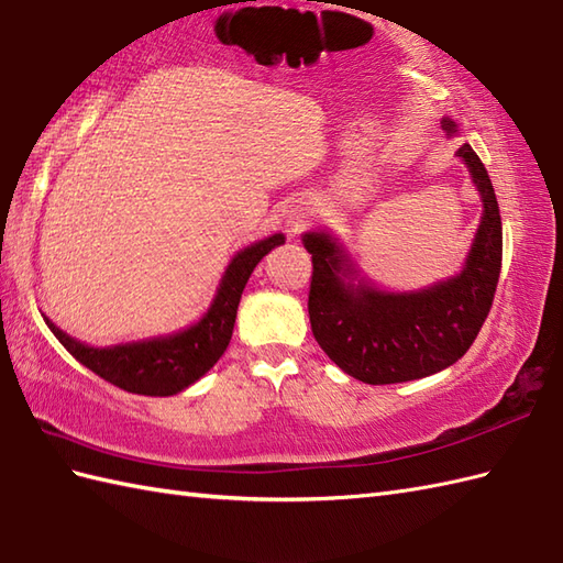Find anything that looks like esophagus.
Listing matches in <instances>:
<instances>
[{
    "label": "esophagus",
    "instance_id": "34e87169",
    "mask_svg": "<svg viewBox=\"0 0 563 563\" xmlns=\"http://www.w3.org/2000/svg\"><path fill=\"white\" fill-rule=\"evenodd\" d=\"M302 222H305V214L302 212L300 214H292V218H290V230L297 232L302 227Z\"/></svg>",
    "mask_w": 563,
    "mask_h": 563
}]
</instances>
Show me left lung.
Masks as SVG:
<instances>
[{"label":"left lung","mask_w":563,"mask_h":563,"mask_svg":"<svg viewBox=\"0 0 563 563\" xmlns=\"http://www.w3.org/2000/svg\"><path fill=\"white\" fill-rule=\"evenodd\" d=\"M442 128L454 133L452 121ZM457 154L484 200L479 232L457 278L404 295L353 288L345 283L351 263L331 236L309 232L302 239L312 254L307 309L314 339L343 373L365 385H397L457 363L492 312L504 261L498 200L476 152L462 145Z\"/></svg>","instance_id":"obj_1"}]
</instances>
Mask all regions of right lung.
<instances>
[{
	"mask_svg": "<svg viewBox=\"0 0 563 563\" xmlns=\"http://www.w3.org/2000/svg\"><path fill=\"white\" fill-rule=\"evenodd\" d=\"M283 242V234H273L254 246L239 251L224 273L218 297L210 305L208 314L198 324L181 333H174V336L125 343L115 345V349H89V345L69 339L51 319H45V324L51 327L55 339L84 367H89L101 379L125 391L145 394V397H169V394H178L188 385H194L220 361V355L230 345L236 307L242 300L249 275L254 273L256 263L271 249L280 246Z\"/></svg>",
	"mask_w": 563,
	"mask_h": 563,
	"instance_id": "1",
	"label": "right lung"
}]
</instances>
